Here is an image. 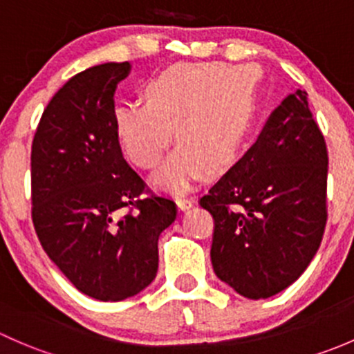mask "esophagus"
Returning <instances> with one entry per match:
<instances>
[{
    "label": "esophagus",
    "mask_w": 354,
    "mask_h": 354,
    "mask_svg": "<svg viewBox=\"0 0 354 354\" xmlns=\"http://www.w3.org/2000/svg\"><path fill=\"white\" fill-rule=\"evenodd\" d=\"M176 203H178V207H180L181 210H188L195 203V198L194 197H188V195H181L180 194L176 197Z\"/></svg>",
    "instance_id": "1"
}]
</instances>
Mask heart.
Returning a JSON list of instances; mask_svg holds the SVG:
<instances>
[{
	"label": "heart",
	"instance_id": "b5f03b06",
	"mask_svg": "<svg viewBox=\"0 0 354 354\" xmlns=\"http://www.w3.org/2000/svg\"><path fill=\"white\" fill-rule=\"evenodd\" d=\"M257 75L248 66L181 63L147 82L144 102L114 111L124 154L142 169L159 164L173 142L181 147L154 176L160 188H187L207 171L233 164L255 114Z\"/></svg>",
	"mask_w": 354,
	"mask_h": 354
}]
</instances>
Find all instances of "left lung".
<instances>
[{"instance_id": "obj_1", "label": "left lung", "mask_w": 354, "mask_h": 354, "mask_svg": "<svg viewBox=\"0 0 354 354\" xmlns=\"http://www.w3.org/2000/svg\"><path fill=\"white\" fill-rule=\"evenodd\" d=\"M327 145L305 91L288 95L259 140L200 197L214 217L216 276L250 299L270 298L310 266L327 223Z\"/></svg>"}]
</instances>
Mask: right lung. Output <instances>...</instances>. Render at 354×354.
Here are the masks:
<instances>
[{"label": "right lung", "mask_w": 354, "mask_h": 354, "mask_svg": "<svg viewBox=\"0 0 354 354\" xmlns=\"http://www.w3.org/2000/svg\"><path fill=\"white\" fill-rule=\"evenodd\" d=\"M130 63L80 71L53 95L30 154L32 223L42 248L91 298L120 301L159 267L157 240L176 203L151 194L121 152L114 91Z\"/></svg>", "instance_id": "add662e5"}]
</instances>
